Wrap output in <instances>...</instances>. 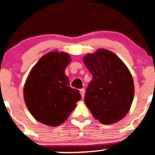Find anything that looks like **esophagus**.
I'll return each mask as SVG.
<instances>
[{"label":"esophagus","mask_w":155,"mask_h":155,"mask_svg":"<svg viewBox=\"0 0 155 155\" xmlns=\"http://www.w3.org/2000/svg\"><path fill=\"white\" fill-rule=\"evenodd\" d=\"M80 93H81V94L82 98H84V94H85L84 89V88H82V89H81V90H80Z\"/></svg>","instance_id":"obj_1"}]
</instances>
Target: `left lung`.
<instances>
[{
	"mask_svg": "<svg viewBox=\"0 0 155 155\" xmlns=\"http://www.w3.org/2000/svg\"><path fill=\"white\" fill-rule=\"evenodd\" d=\"M84 62L93 76L84 97L93 116L107 125L123 119L130 110L135 91L126 64L104 48L85 55Z\"/></svg>",
	"mask_w": 155,
	"mask_h": 155,
	"instance_id": "left-lung-1",
	"label": "left lung"
}]
</instances>
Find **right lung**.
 Here are the masks:
<instances>
[{
	"mask_svg": "<svg viewBox=\"0 0 155 155\" xmlns=\"http://www.w3.org/2000/svg\"><path fill=\"white\" fill-rule=\"evenodd\" d=\"M70 61L67 53H47L32 68L25 83L23 97L28 110L48 126L64 123L81 99L78 90L69 87L64 74Z\"/></svg>",
	"mask_w": 155,
	"mask_h": 155,
	"instance_id": "obj_1",
	"label": "right lung"
}]
</instances>
